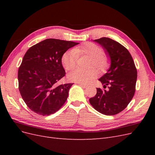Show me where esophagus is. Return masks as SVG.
Segmentation results:
<instances>
[{"label":"esophagus","mask_w":155,"mask_h":155,"mask_svg":"<svg viewBox=\"0 0 155 155\" xmlns=\"http://www.w3.org/2000/svg\"><path fill=\"white\" fill-rule=\"evenodd\" d=\"M79 85H80L81 87H83V88H86V87H87V85H85V84H83V83H78Z\"/></svg>","instance_id":"obj_1"}]
</instances>
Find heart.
I'll return each mask as SVG.
<instances>
[{"mask_svg":"<svg viewBox=\"0 0 155 155\" xmlns=\"http://www.w3.org/2000/svg\"><path fill=\"white\" fill-rule=\"evenodd\" d=\"M100 46L90 42L77 46L72 50L68 51L63 55L61 61L64 68L67 70H72L76 67L78 56L86 55L90 58L88 67H95L98 71L103 72L109 66V59L104 54ZM96 70L91 68L87 70L77 69L70 72L68 78L70 81L76 83L87 84L92 81L96 76Z\"/></svg>","mask_w":155,"mask_h":155,"instance_id":"1","label":"heart"}]
</instances>
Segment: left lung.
<instances>
[{"instance_id":"8db88e82","label":"left lung","mask_w":155,"mask_h":155,"mask_svg":"<svg viewBox=\"0 0 155 155\" xmlns=\"http://www.w3.org/2000/svg\"><path fill=\"white\" fill-rule=\"evenodd\" d=\"M110 60L108 71L99 80L107 90L97 88L96 96L89 99L94 109L105 115H114L124 110L133 99L137 70L129 51L123 45L108 37L94 40Z\"/></svg>"}]
</instances>
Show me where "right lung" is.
Masks as SVG:
<instances>
[{
    "label": "right lung",
    "instance_id": "1",
    "mask_svg": "<svg viewBox=\"0 0 155 155\" xmlns=\"http://www.w3.org/2000/svg\"><path fill=\"white\" fill-rule=\"evenodd\" d=\"M79 43L47 39L27 50L18 71V90L33 112L49 116L67 101L73 83L58 85L65 76L63 55Z\"/></svg>",
    "mask_w": 155,
    "mask_h": 155
}]
</instances>
